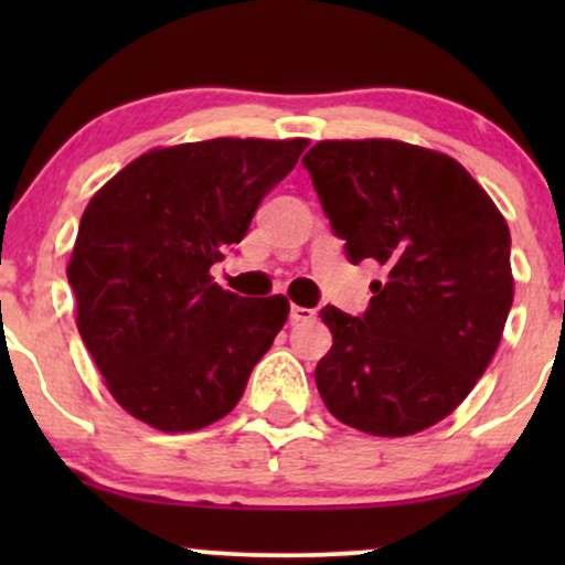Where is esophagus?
I'll use <instances>...</instances> for the list:
<instances>
[{
    "mask_svg": "<svg viewBox=\"0 0 565 565\" xmlns=\"http://www.w3.org/2000/svg\"><path fill=\"white\" fill-rule=\"evenodd\" d=\"M316 319V310L313 308H302V305H291L289 310V321L291 323H305V321H313Z\"/></svg>",
    "mask_w": 565,
    "mask_h": 565,
    "instance_id": "obj_1",
    "label": "esophagus"
}]
</instances>
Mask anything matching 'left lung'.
<instances>
[{"label":"left lung","instance_id":"8db88e82","mask_svg":"<svg viewBox=\"0 0 565 565\" xmlns=\"http://www.w3.org/2000/svg\"><path fill=\"white\" fill-rule=\"evenodd\" d=\"M350 263L377 260L364 316L321 308L316 385L340 423L414 436L468 398L512 305L510 231L459 161L401 140H323L302 159Z\"/></svg>","mask_w":565,"mask_h":565}]
</instances>
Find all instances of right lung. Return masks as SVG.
Returning a JSON list of instances; mask_svg holds the SVG:
<instances>
[{"label":"right lung","mask_w":565,"mask_h":565,"mask_svg":"<svg viewBox=\"0 0 565 565\" xmlns=\"http://www.w3.org/2000/svg\"><path fill=\"white\" fill-rule=\"evenodd\" d=\"M305 148L302 138L153 148L89 199L66 270L76 327L135 419L188 433L238 404L289 300L233 295L210 268Z\"/></svg>","instance_id":"obj_1"}]
</instances>
